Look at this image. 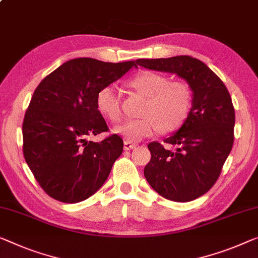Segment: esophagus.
<instances>
[{
	"label": "esophagus",
	"mask_w": 258,
	"mask_h": 258,
	"mask_svg": "<svg viewBox=\"0 0 258 258\" xmlns=\"http://www.w3.org/2000/svg\"><path fill=\"white\" fill-rule=\"evenodd\" d=\"M136 146H137L136 144H133V142L127 141V140L124 142V149H125V151H131V149L136 148Z\"/></svg>",
	"instance_id": "esophagus-1"
}]
</instances>
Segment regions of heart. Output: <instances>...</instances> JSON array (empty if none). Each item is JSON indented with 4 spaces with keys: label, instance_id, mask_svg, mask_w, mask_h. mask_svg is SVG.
I'll return each instance as SVG.
<instances>
[{
    "label": "heart",
    "instance_id": "obj_1",
    "mask_svg": "<svg viewBox=\"0 0 258 258\" xmlns=\"http://www.w3.org/2000/svg\"><path fill=\"white\" fill-rule=\"evenodd\" d=\"M128 86L146 97V103L140 113L142 118L128 119L113 127V133L127 141L138 142L159 130L163 133L174 132L189 116L192 92L183 81H169L159 73L145 71L130 80ZM96 105L99 113L109 120L120 119V97L114 87L102 88L96 97Z\"/></svg>",
    "mask_w": 258,
    "mask_h": 258
}]
</instances>
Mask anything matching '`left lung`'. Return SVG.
Returning <instances> with one entry per match:
<instances>
[{"mask_svg":"<svg viewBox=\"0 0 258 258\" xmlns=\"http://www.w3.org/2000/svg\"><path fill=\"white\" fill-rule=\"evenodd\" d=\"M137 64L176 74L192 91L189 116L164 142H151L152 157L144 174L154 190L172 202H191L206 194L220 176L232 151L235 112L224 82L203 61L189 55L138 59Z\"/></svg>","mask_w":258,"mask_h":258,"instance_id":"1","label":"left lung"}]
</instances>
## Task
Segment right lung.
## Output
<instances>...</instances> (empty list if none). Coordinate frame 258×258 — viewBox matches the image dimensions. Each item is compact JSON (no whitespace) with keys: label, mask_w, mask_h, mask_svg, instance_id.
Here are the masks:
<instances>
[{"label":"right lung","mask_w":258,"mask_h":258,"mask_svg":"<svg viewBox=\"0 0 258 258\" xmlns=\"http://www.w3.org/2000/svg\"><path fill=\"white\" fill-rule=\"evenodd\" d=\"M136 66L134 61L112 63L79 57L61 64L34 90L23 121V153L49 197L82 202L109 177L124 142L117 134L101 142L87 140L109 130L96 97Z\"/></svg>","instance_id":"right-lung-1"}]
</instances>
